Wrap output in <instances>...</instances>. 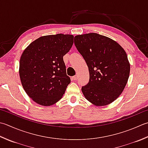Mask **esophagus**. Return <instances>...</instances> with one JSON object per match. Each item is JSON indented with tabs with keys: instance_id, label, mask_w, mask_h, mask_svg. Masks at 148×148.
<instances>
[{
	"instance_id": "34e87169",
	"label": "esophagus",
	"mask_w": 148,
	"mask_h": 148,
	"mask_svg": "<svg viewBox=\"0 0 148 148\" xmlns=\"http://www.w3.org/2000/svg\"><path fill=\"white\" fill-rule=\"evenodd\" d=\"M72 79H73L74 80H77V75H75V76H74L73 77H72Z\"/></svg>"
}]
</instances>
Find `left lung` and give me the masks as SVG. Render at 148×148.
<instances>
[{
	"mask_svg": "<svg viewBox=\"0 0 148 148\" xmlns=\"http://www.w3.org/2000/svg\"><path fill=\"white\" fill-rule=\"evenodd\" d=\"M74 44L89 70V82L82 88L84 96L97 106L114 102L124 90L130 76L125 51L114 40L94 33L76 36Z\"/></svg>",
	"mask_w": 148,
	"mask_h": 148,
	"instance_id": "obj_1",
	"label": "left lung"
}]
</instances>
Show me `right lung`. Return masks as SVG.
<instances>
[{
	"mask_svg": "<svg viewBox=\"0 0 148 148\" xmlns=\"http://www.w3.org/2000/svg\"><path fill=\"white\" fill-rule=\"evenodd\" d=\"M73 43L72 34L43 36L23 52L19 65L20 81L26 94L34 102L51 106L62 99L71 83L63 57Z\"/></svg>",
	"mask_w": 148,
	"mask_h": 148,
	"instance_id": "right-lung-1",
	"label": "right lung"
}]
</instances>
